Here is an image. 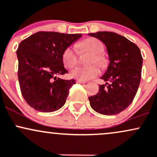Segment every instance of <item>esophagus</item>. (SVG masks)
<instances>
[{"label":"esophagus","instance_id":"esophagus-1","mask_svg":"<svg viewBox=\"0 0 157 157\" xmlns=\"http://www.w3.org/2000/svg\"><path fill=\"white\" fill-rule=\"evenodd\" d=\"M75 82H76V83H81V84H84V83H86V82H85V81H82V80H78V79H77L76 81H75Z\"/></svg>","mask_w":157,"mask_h":157}]
</instances>
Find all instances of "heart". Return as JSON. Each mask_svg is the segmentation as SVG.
<instances>
[{"label":"heart","instance_id":"1","mask_svg":"<svg viewBox=\"0 0 157 157\" xmlns=\"http://www.w3.org/2000/svg\"><path fill=\"white\" fill-rule=\"evenodd\" d=\"M77 47L79 51H88L91 52L92 56L88 59V64H97L101 67L105 66V60L101 53L105 50L103 43L98 38H88L78 44ZM61 60L65 67L73 68L78 63V56L75 49L72 46L66 47L61 55ZM100 73V70L98 66L95 64L89 66L78 67L70 73L73 78L78 80L87 81L96 78Z\"/></svg>","mask_w":157,"mask_h":157}]
</instances>
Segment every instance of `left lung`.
<instances>
[{
	"label": "left lung",
	"mask_w": 157,
	"mask_h": 157,
	"mask_svg": "<svg viewBox=\"0 0 157 157\" xmlns=\"http://www.w3.org/2000/svg\"><path fill=\"white\" fill-rule=\"evenodd\" d=\"M89 36L106 46L110 64L101 77L106 83L99 85L97 94L90 96L93 110L103 115H116L129 106L140 85L142 57L136 44L113 32H98Z\"/></svg>",
	"instance_id": "1"
}]
</instances>
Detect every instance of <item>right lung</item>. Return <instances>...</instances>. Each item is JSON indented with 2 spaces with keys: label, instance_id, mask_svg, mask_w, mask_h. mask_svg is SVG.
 Segmentation results:
<instances>
[{
  "label": "right lung",
  "instance_id": "1",
  "mask_svg": "<svg viewBox=\"0 0 157 157\" xmlns=\"http://www.w3.org/2000/svg\"><path fill=\"white\" fill-rule=\"evenodd\" d=\"M82 36L40 31L21 42L17 50V75L23 97L31 107L50 113L64 105L75 82L57 77L68 73L61 55Z\"/></svg>",
  "mask_w": 157,
  "mask_h": 157
}]
</instances>
